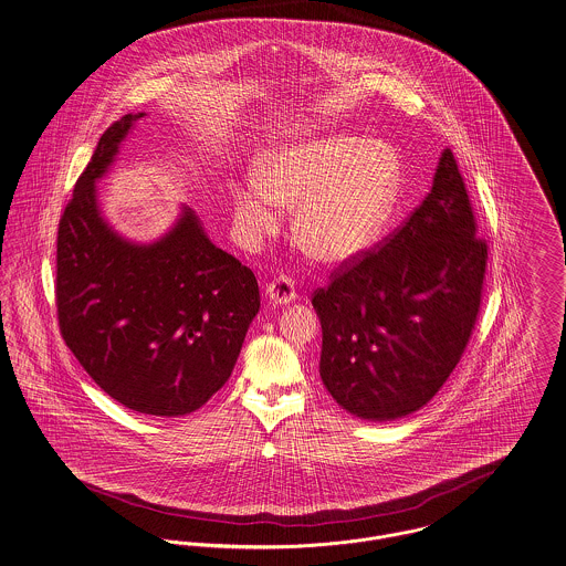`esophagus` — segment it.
Returning a JSON list of instances; mask_svg holds the SVG:
<instances>
[{
	"label": "esophagus",
	"instance_id": "1",
	"mask_svg": "<svg viewBox=\"0 0 566 566\" xmlns=\"http://www.w3.org/2000/svg\"><path fill=\"white\" fill-rule=\"evenodd\" d=\"M265 298L272 307H285L296 301V287L290 276H279L265 287Z\"/></svg>",
	"mask_w": 566,
	"mask_h": 566
}]
</instances>
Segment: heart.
<instances>
[{
	"mask_svg": "<svg viewBox=\"0 0 566 566\" xmlns=\"http://www.w3.org/2000/svg\"><path fill=\"white\" fill-rule=\"evenodd\" d=\"M400 159L385 143L326 136L279 147L233 186V220L247 247L281 229L295 207L294 238L317 261L339 265L363 255L387 227L400 192Z\"/></svg>",
	"mask_w": 566,
	"mask_h": 566,
	"instance_id": "obj_1",
	"label": "heart"
}]
</instances>
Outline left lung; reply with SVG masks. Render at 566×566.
<instances>
[{"label": "left lung", "mask_w": 566, "mask_h": 566, "mask_svg": "<svg viewBox=\"0 0 566 566\" xmlns=\"http://www.w3.org/2000/svg\"><path fill=\"white\" fill-rule=\"evenodd\" d=\"M484 268L486 244L475 238L463 177L443 149L411 218L313 296L319 376L333 400L367 421L426 407L461 360Z\"/></svg>", "instance_id": "obj_1"}]
</instances>
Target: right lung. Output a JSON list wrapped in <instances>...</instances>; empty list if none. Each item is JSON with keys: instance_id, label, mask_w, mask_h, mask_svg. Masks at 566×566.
<instances>
[{"instance_id": "right-lung-1", "label": "right lung", "mask_w": 566, "mask_h": 566, "mask_svg": "<svg viewBox=\"0 0 566 566\" xmlns=\"http://www.w3.org/2000/svg\"><path fill=\"white\" fill-rule=\"evenodd\" d=\"M145 112L105 134L57 229L60 331L82 367L123 407L195 412L229 380L259 311L255 274L218 249L188 206L151 242L116 231L97 195Z\"/></svg>"}]
</instances>
